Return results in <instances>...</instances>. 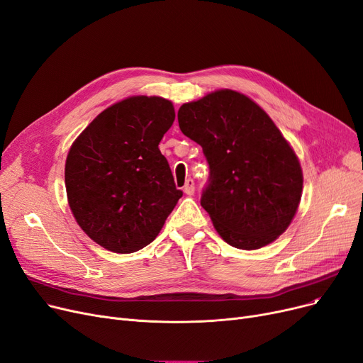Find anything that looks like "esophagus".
<instances>
[{
    "label": "esophagus",
    "instance_id": "1",
    "mask_svg": "<svg viewBox=\"0 0 363 363\" xmlns=\"http://www.w3.org/2000/svg\"><path fill=\"white\" fill-rule=\"evenodd\" d=\"M194 181L191 178H188L185 181V185H184V193L188 194V196H193L194 194Z\"/></svg>",
    "mask_w": 363,
    "mask_h": 363
}]
</instances>
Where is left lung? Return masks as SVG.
Masks as SVG:
<instances>
[{
	"instance_id": "left-lung-1",
	"label": "left lung",
	"mask_w": 363,
	"mask_h": 363,
	"mask_svg": "<svg viewBox=\"0 0 363 363\" xmlns=\"http://www.w3.org/2000/svg\"><path fill=\"white\" fill-rule=\"evenodd\" d=\"M178 123L209 163L200 204L220 238L252 250L285 233L301 200L303 170L264 109L224 89L184 104Z\"/></svg>"
}]
</instances>
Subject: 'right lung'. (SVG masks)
<instances>
[{
  "mask_svg": "<svg viewBox=\"0 0 363 363\" xmlns=\"http://www.w3.org/2000/svg\"><path fill=\"white\" fill-rule=\"evenodd\" d=\"M175 120L170 101L132 96L106 108L65 163L69 208L89 238L116 254L150 245L182 191L159 144Z\"/></svg>",
  "mask_w": 363,
  "mask_h": 363,
  "instance_id": "add662e5",
  "label": "right lung"
}]
</instances>
